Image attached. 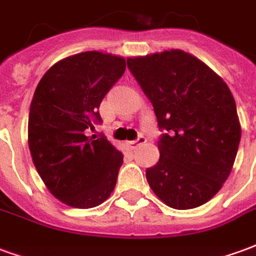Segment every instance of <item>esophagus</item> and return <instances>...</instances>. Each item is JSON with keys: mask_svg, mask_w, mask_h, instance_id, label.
Wrapping results in <instances>:
<instances>
[{"mask_svg": "<svg viewBox=\"0 0 256 256\" xmlns=\"http://www.w3.org/2000/svg\"><path fill=\"white\" fill-rule=\"evenodd\" d=\"M145 141H146V140H145L144 136H140V137L137 140H134V141H128V146H130V148H132V150H136V148H137L138 145L144 144Z\"/></svg>", "mask_w": 256, "mask_h": 256, "instance_id": "esophagus-1", "label": "esophagus"}]
</instances>
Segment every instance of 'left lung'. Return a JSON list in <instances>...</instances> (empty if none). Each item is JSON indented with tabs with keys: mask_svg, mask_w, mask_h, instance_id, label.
<instances>
[{
	"mask_svg": "<svg viewBox=\"0 0 256 256\" xmlns=\"http://www.w3.org/2000/svg\"><path fill=\"white\" fill-rule=\"evenodd\" d=\"M128 67L164 132L159 162L146 168L150 186L176 210L207 203L229 177L242 138L230 89L180 49L128 58Z\"/></svg>",
	"mask_w": 256,
	"mask_h": 256,
	"instance_id": "1",
	"label": "left lung"
}]
</instances>
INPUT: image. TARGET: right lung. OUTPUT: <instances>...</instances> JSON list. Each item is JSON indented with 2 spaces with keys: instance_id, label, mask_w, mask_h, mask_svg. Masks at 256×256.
<instances>
[{
  "instance_id": "1",
  "label": "right lung",
  "mask_w": 256,
  "mask_h": 256,
  "mask_svg": "<svg viewBox=\"0 0 256 256\" xmlns=\"http://www.w3.org/2000/svg\"><path fill=\"white\" fill-rule=\"evenodd\" d=\"M126 70L124 58L84 52L60 60L36 86L28 115V146L36 172L60 202L92 208L110 198L123 155L86 130L101 123L98 108Z\"/></svg>"
}]
</instances>
